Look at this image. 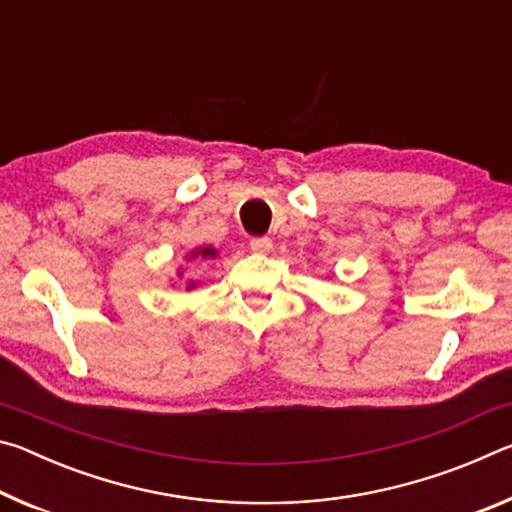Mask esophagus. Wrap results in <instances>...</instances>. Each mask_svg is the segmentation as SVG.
Instances as JSON below:
<instances>
[{
  "label": "esophagus",
  "mask_w": 512,
  "mask_h": 512,
  "mask_svg": "<svg viewBox=\"0 0 512 512\" xmlns=\"http://www.w3.org/2000/svg\"><path fill=\"white\" fill-rule=\"evenodd\" d=\"M273 246V241L268 237H253L250 239V250H255V253H268Z\"/></svg>",
  "instance_id": "1"
}]
</instances>
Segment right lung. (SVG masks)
<instances>
[{"instance_id":"add662e5","label":"right lung","mask_w":512,"mask_h":512,"mask_svg":"<svg viewBox=\"0 0 512 512\" xmlns=\"http://www.w3.org/2000/svg\"><path fill=\"white\" fill-rule=\"evenodd\" d=\"M192 257H216V250L214 248H203V250H194ZM194 287V282L189 284V289Z\"/></svg>"}]
</instances>
